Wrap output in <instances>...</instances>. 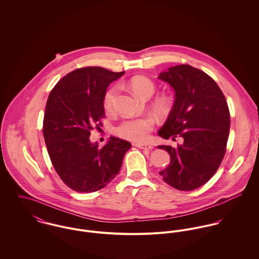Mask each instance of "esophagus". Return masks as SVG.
Wrapping results in <instances>:
<instances>
[{
	"label": "esophagus",
	"mask_w": 259,
	"mask_h": 259,
	"mask_svg": "<svg viewBox=\"0 0 259 259\" xmlns=\"http://www.w3.org/2000/svg\"><path fill=\"white\" fill-rule=\"evenodd\" d=\"M135 147H137V148H142V149H148V150H150L152 147L150 146V145H148V144H144V143H137V144H135Z\"/></svg>",
	"instance_id": "1"
}]
</instances>
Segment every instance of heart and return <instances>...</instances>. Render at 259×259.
<instances>
[{
	"instance_id": "obj_1",
	"label": "heart",
	"mask_w": 259,
	"mask_h": 259,
	"mask_svg": "<svg viewBox=\"0 0 259 259\" xmlns=\"http://www.w3.org/2000/svg\"><path fill=\"white\" fill-rule=\"evenodd\" d=\"M127 85L134 92V94L143 99H149L154 91V82L146 76H134L127 81ZM117 89L115 87L111 88L105 95L104 107L107 111L113 109ZM169 103L165 98L157 99L155 102V108L158 111L164 112L168 110ZM154 121L150 117H137V118H126L120 121L115 127V134L125 140L131 141H144L148 138V133L153 128Z\"/></svg>"
}]
</instances>
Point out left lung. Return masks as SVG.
I'll list each match as a JSON object with an SVG mask.
<instances>
[{"mask_svg": "<svg viewBox=\"0 0 259 259\" xmlns=\"http://www.w3.org/2000/svg\"><path fill=\"white\" fill-rule=\"evenodd\" d=\"M158 78L175 90L176 100L157 134L184 141L177 148L157 147L170 155L168 166L159 175L179 190H193L207 183L222 163L230 128L228 106L217 82L189 65L168 68Z\"/></svg>", "mask_w": 259, "mask_h": 259, "instance_id": "obj_1", "label": "left lung"}]
</instances>
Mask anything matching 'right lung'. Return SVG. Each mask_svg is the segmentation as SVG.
I'll use <instances>...</instances> for the list:
<instances>
[{
    "mask_svg": "<svg viewBox=\"0 0 259 259\" xmlns=\"http://www.w3.org/2000/svg\"><path fill=\"white\" fill-rule=\"evenodd\" d=\"M124 72L87 67L66 74L52 90L44 115L42 134L52 163L62 181L77 192H94L117 176L132 145L111 137L102 148L90 141L102 125L109 84Z\"/></svg>",
    "mask_w": 259,
    "mask_h": 259,
    "instance_id": "right-lung-1",
    "label": "right lung"
}]
</instances>
